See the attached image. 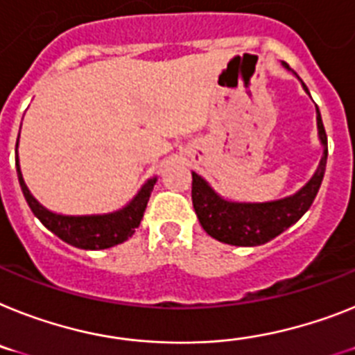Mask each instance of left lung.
<instances>
[{
    "label": "left lung",
    "instance_id": "left-lung-1",
    "mask_svg": "<svg viewBox=\"0 0 355 355\" xmlns=\"http://www.w3.org/2000/svg\"><path fill=\"white\" fill-rule=\"evenodd\" d=\"M284 67L288 68L287 62H284ZM302 86L309 94L305 83H302ZM315 121H318V135L323 146V155L311 180L294 195L272 202H231L222 198L200 175L193 171V207L205 233L229 245L254 247L270 242L272 238L282 234L285 229L302 218L320 191L324 166H327V155H329L327 133L318 106H315Z\"/></svg>",
    "mask_w": 355,
    "mask_h": 355
}]
</instances>
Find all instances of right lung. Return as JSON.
I'll list each match as a JSON object with an SVG mask.
<instances>
[{"label":"right lung","mask_w":355,"mask_h":355,"mask_svg":"<svg viewBox=\"0 0 355 355\" xmlns=\"http://www.w3.org/2000/svg\"><path fill=\"white\" fill-rule=\"evenodd\" d=\"M19 141V137H17ZM16 169L17 178H19L21 191L25 195L26 204L31 205L32 213L41 220L44 227L52 231L55 236H59L62 242L70 243L79 249H88V251H99V249H108V247L119 245L126 242L128 238L135 233V229L141 225V220L144 216L146 205L150 200L153 186L157 182V177L150 178L141 191L137 193L135 198L122 209L113 211L106 214H85V216H68V214H58L49 211L46 207L35 200L26 187L23 175H21L19 159H17V144H16Z\"/></svg>","instance_id":"obj_1"}]
</instances>
